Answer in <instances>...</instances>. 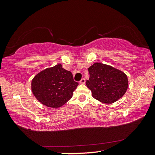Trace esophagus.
Returning a JSON list of instances; mask_svg holds the SVG:
<instances>
[{"label":"esophagus","instance_id":"1","mask_svg":"<svg viewBox=\"0 0 155 155\" xmlns=\"http://www.w3.org/2000/svg\"><path fill=\"white\" fill-rule=\"evenodd\" d=\"M80 84H84L85 83V79L84 78H82V79L80 81Z\"/></svg>","mask_w":155,"mask_h":155}]
</instances>
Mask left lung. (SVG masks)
<instances>
[{
	"label": "left lung",
	"mask_w": 155,
	"mask_h": 155,
	"mask_svg": "<svg viewBox=\"0 0 155 155\" xmlns=\"http://www.w3.org/2000/svg\"><path fill=\"white\" fill-rule=\"evenodd\" d=\"M87 87L93 98L101 103L111 104L123 96L128 87L127 74L110 65L96 62L88 68Z\"/></svg>",
	"instance_id": "left-lung-1"
}]
</instances>
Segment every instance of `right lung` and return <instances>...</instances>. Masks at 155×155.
I'll return each instance as SVG.
<instances>
[{
    "instance_id": "add662e5",
    "label": "right lung",
    "mask_w": 155,
    "mask_h": 155,
    "mask_svg": "<svg viewBox=\"0 0 155 155\" xmlns=\"http://www.w3.org/2000/svg\"><path fill=\"white\" fill-rule=\"evenodd\" d=\"M78 85L71 72L65 70L58 64L35 76L32 80L31 89L41 103L57 108L71 99Z\"/></svg>"
}]
</instances>
